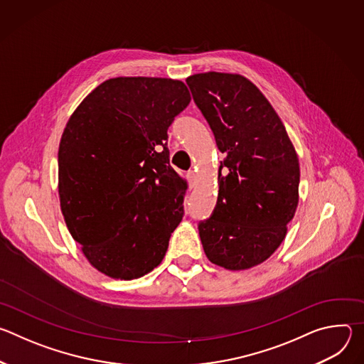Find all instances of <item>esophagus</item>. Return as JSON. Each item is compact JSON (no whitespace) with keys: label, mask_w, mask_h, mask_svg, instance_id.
<instances>
[{"label":"esophagus","mask_w":364,"mask_h":364,"mask_svg":"<svg viewBox=\"0 0 364 364\" xmlns=\"http://www.w3.org/2000/svg\"><path fill=\"white\" fill-rule=\"evenodd\" d=\"M187 178H188V181H190V186H194L197 176H196V173H194L193 170H190V171L187 173Z\"/></svg>","instance_id":"1"}]
</instances>
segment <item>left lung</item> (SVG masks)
<instances>
[{"label":"left lung","instance_id":"1","mask_svg":"<svg viewBox=\"0 0 364 364\" xmlns=\"http://www.w3.org/2000/svg\"><path fill=\"white\" fill-rule=\"evenodd\" d=\"M186 82L226 154L215 210L198 222L203 249L226 269L252 268L278 249L295 215L296 152L268 99L246 77L209 72Z\"/></svg>","mask_w":364,"mask_h":364}]
</instances>
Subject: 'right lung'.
Wrapping results in <instances>:
<instances>
[{
	"instance_id": "right-lung-1",
	"label": "right lung",
	"mask_w": 364,
	"mask_h": 364,
	"mask_svg": "<svg viewBox=\"0 0 364 364\" xmlns=\"http://www.w3.org/2000/svg\"><path fill=\"white\" fill-rule=\"evenodd\" d=\"M190 100L180 80L114 77L70 117L59 146L60 207L102 274L135 279L161 264L187 188L170 166L167 131Z\"/></svg>"
}]
</instances>
